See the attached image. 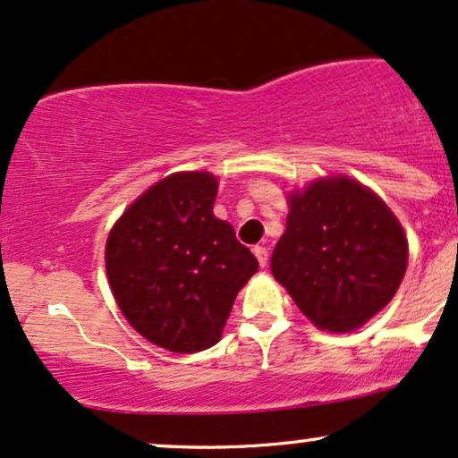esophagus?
I'll use <instances>...</instances> for the list:
<instances>
[{
  "label": "esophagus",
  "instance_id": "34e87169",
  "mask_svg": "<svg viewBox=\"0 0 458 458\" xmlns=\"http://www.w3.org/2000/svg\"><path fill=\"white\" fill-rule=\"evenodd\" d=\"M252 252H255V257H257V261H259V266L266 267L267 266V249H266V246H255V249H252Z\"/></svg>",
  "mask_w": 458,
  "mask_h": 458
}]
</instances>
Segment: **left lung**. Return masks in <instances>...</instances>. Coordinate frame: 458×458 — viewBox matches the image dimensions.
<instances>
[{"instance_id":"8db88e82","label":"left lung","mask_w":458,"mask_h":458,"mask_svg":"<svg viewBox=\"0 0 458 458\" xmlns=\"http://www.w3.org/2000/svg\"><path fill=\"white\" fill-rule=\"evenodd\" d=\"M407 250L401 223L370 188L321 177L289 195L270 267L319 330L353 332L394 298Z\"/></svg>"}]
</instances>
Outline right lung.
<instances>
[{"label":"right lung","instance_id":"obj_1","mask_svg":"<svg viewBox=\"0 0 458 458\" xmlns=\"http://www.w3.org/2000/svg\"><path fill=\"white\" fill-rule=\"evenodd\" d=\"M209 171L166 175L113 225L111 292L139 335L174 353L216 345L235 295L259 270L227 220L214 216Z\"/></svg>","mask_w":458,"mask_h":458}]
</instances>
